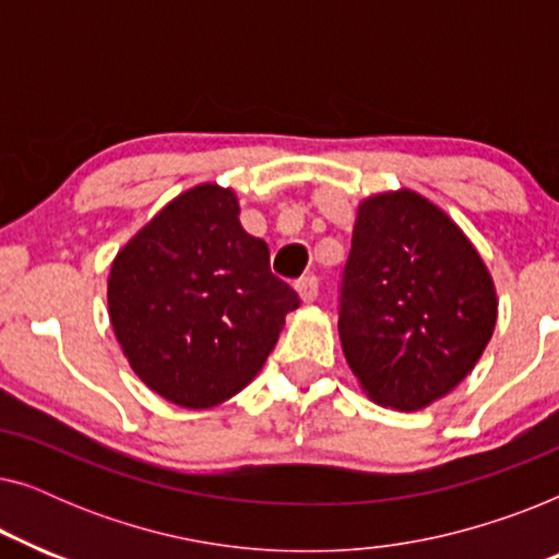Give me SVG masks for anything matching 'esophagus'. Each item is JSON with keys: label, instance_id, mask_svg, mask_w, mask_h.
Listing matches in <instances>:
<instances>
[{"label": "esophagus", "instance_id": "esophagus-1", "mask_svg": "<svg viewBox=\"0 0 559 559\" xmlns=\"http://www.w3.org/2000/svg\"><path fill=\"white\" fill-rule=\"evenodd\" d=\"M295 293L302 302H312L318 297V277H302L295 282Z\"/></svg>", "mask_w": 559, "mask_h": 559}]
</instances>
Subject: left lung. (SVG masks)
Here are the masks:
<instances>
[{
  "mask_svg": "<svg viewBox=\"0 0 559 559\" xmlns=\"http://www.w3.org/2000/svg\"><path fill=\"white\" fill-rule=\"evenodd\" d=\"M496 316L491 272L438 203L409 188L358 203L338 333L371 402L417 412L442 400L484 356Z\"/></svg>",
  "mask_w": 559,
  "mask_h": 559,
  "instance_id": "obj_1",
  "label": "left lung"
}]
</instances>
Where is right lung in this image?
I'll list each match as a JSON object with an SVG mask.
<instances>
[{
    "instance_id": "obj_1",
    "label": "right lung",
    "mask_w": 559,
    "mask_h": 559,
    "mask_svg": "<svg viewBox=\"0 0 559 559\" xmlns=\"http://www.w3.org/2000/svg\"><path fill=\"white\" fill-rule=\"evenodd\" d=\"M236 190L175 195L114 257L106 300L129 366L163 400L211 409L262 371L300 300L243 231Z\"/></svg>"
}]
</instances>
